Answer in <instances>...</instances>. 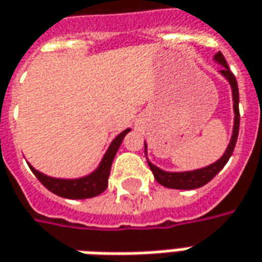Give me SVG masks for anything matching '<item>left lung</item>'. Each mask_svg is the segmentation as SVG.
<instances>
[{
    "mask_svg": "<svg viewBox=\"0 0 262 262\" xmlns=\"http://www.w3.org/2000/svg\"><path fill=\"white\" fill-rule=\"evenodd\" d=\"M213 61L222 66L220 70L221 76H224L227 81L231 86V92H232V103H234V127H232V135H231V140H229L228 146L225 149L224 155L221 156L216 162H213L208 166L204 168L193 169V170H183V172H169V170H163V169L158 168L152 162L147 159L149 168L154 172L155 179L161 183L162 186L166 188H172V189H183V191H191V189H196L201 188L212 179L213 176L218 175L221 169L227 165L229 161L231 155L234 152L235 147L236 139H238V132H239V93H238V84H236L235 76L231 73L228 64L225 61V58L222 56V53L218 51L213 56ZM145 154L147 158V145L145 142Z\"/></svg>",
    "mask_w": 262,
    "mask_h": 262,
    "instance_id": "8db88e82",
    "label": "left lung"
}]
</instances>
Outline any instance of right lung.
<instances>
[{
  "instance_id": "right-lung-1",
  "label": "right lung",
  "mask_w": 262,
  "mask_h": 262,
  "mask_svg": "<svg viewBox=\"0 0 262 262\" xmlns=\"http://www.w3.org/2000/svg\"><path fill=\"white\" fill-rule=\"evenodd\" d=\"M130 132V129H126L122 133H119L116 138L112 140V143L106 150V154L103 155L99 166L94 169L93 172H90L89 175L80 176V178H53V176L46 175L40 170L31 166L28 163L30 169L33 170V173L37 176V179L53 193H56L61 198L67 199H87L94 198L97 195H100L101 192L106 191L107 188L108 175H110V169L112 163L116 156L119 147L123 142L124 136Z\"/></svg>"
}]
</instances>
